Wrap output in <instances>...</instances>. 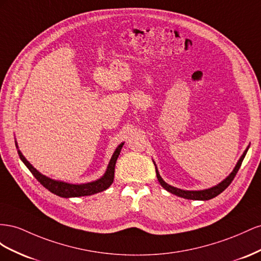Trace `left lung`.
Returning <instances> with one entry per match:
<instances>
[{"mask_svg": "<svg viewBox=\"0 0 261 261\" xmlns=\"http://www.w3.org/2000/svg\"><path fill=\"white\" fill-rule=\"evenodd\" d=\"M249 148V145L246 147V150L244 151L243 155L240 158V160H238L237 164L235 165L234 169L232 170V173H230L224 180H222L220 184L213 186V187L211 188H207V189H203V190H184V189H179V188H176L174 187V186H170L168 185L166 181H164L163 178L161 177L160 173H159V169L158 167H156V164L155 162L153 161L154 165H155V169H156V176H158V179H159V182L161 184L162 187L167 190L168 192L173 193V195L177 196V197H180V198H185V199H189V200H202V201H205V200H210L212 198H215L217 196H219L221 192L224 191L228 186L230 185V182L233 181L234 177L236 176L238 169H240L242 163H243V160L245 158V155H246L247 151Z\"/></svg>", "mask_w": 261, "mask_h": 261, "instance_id": "left-lung-1", "label": "left lung"}]
</instances>
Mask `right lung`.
Masks as SVG:
<instances>
[{"label":"right lung","instance_id":"add662e5","mask_svg":"<svg viewBox=\"0 0 261 261\" xmlns=\"http://www.w3.org/2000/svg\"><path fill=\"white\" fill-rule=\"evenodd\" d=\"M123 144L124 143L122 142L117 146L116 151L114 152L113 156H111V159L109 161V164H108L105 174H103L100 178H98L97 180L86 182V184H71V182H65V181H61V180L52 179V178L47 177L46 175H42L40 172H38V170H37L32 165V164L26 160L23 153L18 150V144L16 141H15V145H16V147H17L19 159L25 164L26 167L31 170V173L35 176L36 179L38 180L44 188H47L50 192L55 193V195H57L59 197H62V198L92 196V195H95V193L101 192L103 190H106L107 188H109L110 185L114 182L116 162H117L119 154H120V151H121Z\"/></svg>","mask_w":261,"mask_h":261}]
</instances>
